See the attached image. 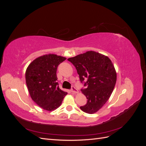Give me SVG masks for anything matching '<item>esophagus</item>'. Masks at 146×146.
<instances>
[{
  "mask_svg": "<svg viewBox=\"0 0 146 146\" xmlns=\"http://www.w3.org/2000/svg\"><path fill=\"white\" fill-rule=\"evenodd\" d=\"M70 91H71L72 93H77V92H78V90L76 89V87L72 86L71 88V90H70Z\"/></svg>",
  "mask_w": 146,
  "mask_h": 146,
  "instance_id": "esophagus-1",
  "label": "esophagus"
}]
</instances>
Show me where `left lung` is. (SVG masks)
Listing matches in <instances>:
<instances>
[{
  "mask_svg": "<svg viewBox=\"0 0 146 146\" xmlns=\"http://www.w3.org/2000/svg\"><path fill=\"white\" fill-rule=\"evenodd\" d=\"M76 67L84 86L81 91L87 102L80 108L88 114L98 111L111 96L116 82V72L108 56L88 51L68 59Z\"/></svg>",
  "mask_w": 146,
  "mask_h": 146,
  "instance_id": "1",
  "label": "left lung"
}]
</instances>
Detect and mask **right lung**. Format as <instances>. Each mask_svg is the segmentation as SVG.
I'll return each instance as SVG.
<instances>
[{
  "label": "right lung",
  "instance_id": "1",
  "mask_svg": "<svg viewBox=\"0 0 146 146\" xmlns=\"http://www.w3.org/2000/svg\"><path fill=\"white\" fill-rule=\"evenodd\" d=\"M66 58L54 54L38 57L30 64L25 80L30 95L38 106L47 111L59 107L68 93L60 89L57 82L58 66Z\"/></svg>",
  "mask_w": 146,
  "mask_h": 146
}]
</instances>
